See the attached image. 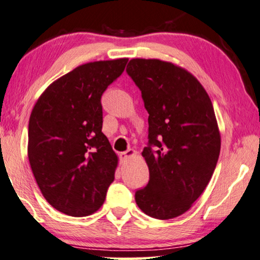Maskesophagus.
<instances>
[{
  "instance_id": "esophagus-1",
  "label": "esophagus",
  "mask_w": 260,
  "mask_h": 260,
  "mask_svg": "<svg viewBox=\"0 0 260 260\" xmlns=\"http://www.w3.org/2000/svg\"><path fill=\"white\" fill-rule=\"evenodd\" d=\"M134 155H137V151H134V149H128V151L120 153V158L121 159L132 158V156H134Z\"/></svg>"
}]
</instances>
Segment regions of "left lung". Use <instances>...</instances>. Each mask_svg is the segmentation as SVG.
Returning a JSON list of instances; mask_svg holds the SVG:
<instances>
[{
    "mask_svg": "<svg viewBox=\"0 0 260 260\" xmlns=\"http://www.w3.org/2000/svg\"><path fill=\"white\" fill-rule=\"evenodd\" d=\"M126 71L149 114L142 151L149 181L135 192V202L152 218L179 217L202 196L217 166L220 133L213 105L197 78L172 62L132 58Z\"/></svg>",
    "mask_w": 260,
    "mask_h": 260,
    "instance_id": "left-lung-1",
    "label": "left lung"
}]
</instances>
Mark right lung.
Segmentation results:
<instances>
[{
	"label": "right lung",
	"instance_id": "right-lung-1",
	"mask_svg": "<svg viewBox=\"0 0 260 260\" xmlns=\"http://www.w3.org/2000/svg\"><path fill=\"white\" fill-rule=\"evenodd\" d=\"M128 58L81 64L47 87L32 108L28 159L45 199L72 217L102 206L118 155L102 133L101 96Z\"/></svg>",
	"mask_w": 260,
	"mask_h": 260
}]
</instances>
